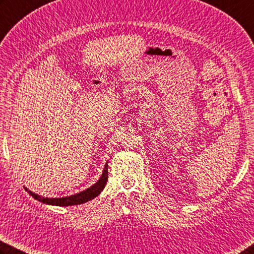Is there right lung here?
Returning <instances> with one entry per match:
<instances>
[{
    "label": "right lung",
    "instance_id": "1",
    "mask_svg": "<svg viewBox=\"0 0 254 254\" xmlns=\"http://www.w3.org/2000/svg\"><path fill=\"white\" fill-rule=\"evenodd\" d=\"M108 181V164L105 165V168L103 170L102 177L100 178V180L96 182L94 186H92L91 188L86 189L85 191L77 193V194L71 195V196H65V197H43L40 196L39 194H35V193L27 191V189L25 188V190L30 193V195L34 197L35 200H38L42 203H47L51 205H58V206H68V205H75V204H81V203H85V202L90 201L92 199H94L95 196H98L101 191L103 190L105 184H107Z\"/></svg>",
    "mask_w": 254,
    "mask_h": 254
}]
</instances>
